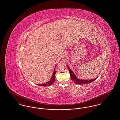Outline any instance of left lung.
Wrapping results in <instances>:
<instances>
[{"label":"left lung","instance_id":"left-lung-1","mask_svg":"<svg viewBox=\"0 0 120 120\" xmlns=\"http://www.w3.org/2000/svg\"><path fill=\"white\" fill-rule=\"evenodd\" d=\"M68 68L69 73L70 74L71 78V80L75 82V83L78 84H87V83H90L91 82H92L93 81H95L96 79H97L98 77L95 78L93 79H91V80H83V79H78V78L76 77L73 72L71 70L70 68L68 66Z\"/></svg>","mask_w":120,"mask_h":120}]
</instances>
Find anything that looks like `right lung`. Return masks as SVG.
<instances>
[{
  "label": "right lung",
  "mask_w": 120,
  "mask_h": 120,
  "mask_svg": "<svg viewBox=\"0 0 120 120\" xmlns=\"http://www.w3.org/2000/svg\"><path fill=\"white\" fill-rule=\"evenodd\" d=\"M55 74H56V71H55V69H54L53 73L52 74V75L51 78V79L50 80V81H49L48 82H46V83H43V84H38V85L40 86H50V85L52 84L53 83V82H55Z\"/></svg>",
  "instance_id": "add662e5"
}]
</instances>
